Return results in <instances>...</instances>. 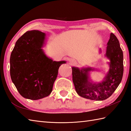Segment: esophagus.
<instances>
[{"label": "esophagus", "instance_id": "1", "mask_svg": "<svg viewBox=\"0 0 131 131\" xmlns=\"http://www.w3.org/2000/svg\"><path fill=\"white\" fill-rule=\"evenodd\" d=\"M69 64L72 65V66H73V65H75L76 62L75 60L72 59H70L69 60Z\"/></svg>", "mask_w": 131, "mask_h": 131}]
</instances>
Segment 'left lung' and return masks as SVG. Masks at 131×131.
Returning a JSON list of instances; mask_svg holds the SVG:
<instances>
[{
    "label": "left lung",
    "instance_id": "left-lung-1",
    "mask_svg": "<svg viewBox=\"0 0 131 131\" xmlns=\"http://www.w3.org/2000/svg\"><path fill=\"white\" fill-rule=\"evenodd\" d=\"M102 52L100 49L99 54ZM105 57L108 59L109 69L100 82H94L90 77V72L97 71L91 67L80 69L72 67V80L76 91L81 97L94 101L106 100L118 87L123 74V53L116 37L111 33L107 43Z\"/></svg>",
    "mask_w": 131,
    "mask_h": 131
}]
</instances>
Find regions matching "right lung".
I'll return each mask as SVG.
<instances>
[{
	"mask_svg": "<svg viewBox=\"0 0 131 131\" xmlns=\"http://www.w3.org/2000/svg\"><path fill=\"white\" fill-rule=\"evenodd\" d=\"M46 34L28 31L16 42L10 57L11 80L20 95L37 100L47 97L52 90L58 69L66 61H54L45 54Z\"/></svg>",
	"mask_w": 131,
	"mask_h": 131,
	"instance_id": "1",
	"label": "right lung"
}]
</instances>
